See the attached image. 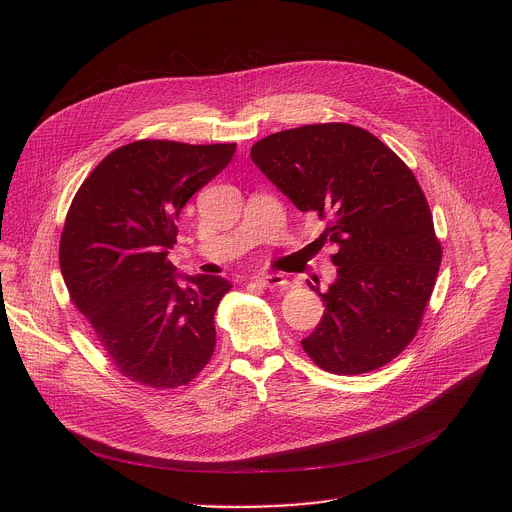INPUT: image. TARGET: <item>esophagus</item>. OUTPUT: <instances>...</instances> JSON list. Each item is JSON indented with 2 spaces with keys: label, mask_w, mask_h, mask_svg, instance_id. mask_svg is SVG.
<instances>
[{
  "label": "esophagus",
  "mask_w": 512,
  "mask_h": 512,
  "mask_svg": "<svg viewBox=\"0 0 512 512\" xmlns=\"http://www.w3.org/2000/svg\"><path fill=\"white\" fill-rule=\"evenodd\" d=\"M254 282L268 290H286L290 286V282L284 280V276L280 274H264V276H258Z\"/></svg>",
  "instance_id": "esophagus-1"
}]
</instances>
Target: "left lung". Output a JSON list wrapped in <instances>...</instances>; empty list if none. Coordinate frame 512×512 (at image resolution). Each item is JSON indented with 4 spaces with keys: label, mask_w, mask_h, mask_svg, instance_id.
<instances>
[{
    "label": "left lung",
    "mask_w": 512,
    "mask_h": 512,
    "mask_svg": "<svg viewBox=\"0 0 512 512\" xmlns=\"http://www.w3.org/2000/svg\"><path fill=\"white\" fill-rule=\"evenodd\" d=\"M258 169L337 244V280L325 313L301 341L333 374H363L396 359L416 337L432 297L439 244L426 195L412 169L359 126L329 122L284 130L250 151Z\"/></svg>",
    "instance_id": "1"
}]
</instances>
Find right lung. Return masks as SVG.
Returning a JSON list of instances; mask_svg holds the SVG:
<instances>
[{
    "mask_svg": "<svg viewBox=\"0 0 512 512\" xmlns=\"http://www.w3.org/2000/svg\"><path fill=\"white\" fill-rule=\"evenodd\" d=\"M236 144L140 140L108 153L67 213L59 262L71 303L110 363L157 390L189 384L217 345L220 276L177 280L167 260L187 201L230 163Z\"/></svg>",
    "mask_w": 512,
    "mask_h": 512,
    "instance_id": "add662e5",
    "label": "right lung"
}]
</instances>
